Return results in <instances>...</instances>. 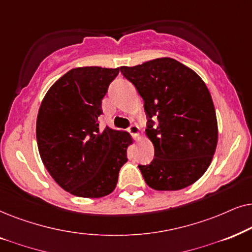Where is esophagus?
I'll return each instance as SVG.
<instances>
[{
    "instance_id": "1",
    "label": "esophagus",
    "mask_w": 252,
    "mask_h": 252,
    "mask_svg": "<svg viewBox=\"0 0 252 252\" xmlns=\"http://www.w3.org/2000/svg\"><path fill=\"white\" fill-rule=\"evenodd\" d=\"M128 131L131 133L133 137H138L139 136V128L136 126V124H131V126L128 128Z\"/></svg>"
}]
</instances>
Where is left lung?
Segmentation results:
<instances>
[{
  "mask_svg": "<svg viewBox=\"0 0 252 252\" xmlns=\"http://www.w3.org/2000/svg\"><path fill=\"white\" fill-rule=\"evenodd\" d=\"M144 100L146 136L154 146L150 165H139L154 190H181L209 168L218 143L214 105L205 83L193 70L170 58L121 66Z\"/></svg>",
  "mask_w": 252,
  "mask_h": 252,
  "instance_id": "8db88e82",
  "label": "left lung"
}]
</instances>
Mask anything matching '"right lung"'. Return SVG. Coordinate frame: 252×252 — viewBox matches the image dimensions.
Listing matches in <instances>:
<instances>
[{"label": "right lung", "mask_w": 252, "mask_h": 252, "mask_svg": "<svg viewBox=\"0 0 252 252\" xmlns=\"http://www.w3.org/2000/svg\"><path fill=\"white\" fill-rule=\"evenodd\" d=\"M120 68H75L48 90L36 119L40 157L62 189L100 198L115 189L132 143L126 131L99 129L101 103Z\"/></svg>", "instance_id": "right-lung-1"}]
</instances>
